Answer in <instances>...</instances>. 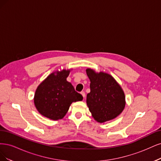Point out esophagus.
<instances>
[{"instance_id":"34e87169","label":"esophagus","mask_w":161,"mask_h":161,"mask_svg":"<svg viewBox=\"0 0 161 161\" xmlns=\"http://www.w3.org/2000/svg\"><path fill=\"white\" fill-rule=\"evenodd\" d=\"M81 94L82 95L83 97H85V96H86V93H85L84 92H81Z\"/></svg>"}]
</instances>
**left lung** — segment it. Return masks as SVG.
Instances as JSON below:
<instances>
[{"label": "left lung", "mask_w": 161, "mask_h": 161, "mask_svg": "<svg viewBox=\"0 0 161 161\" xmlns=\"http://www.w3.org/2000/svg\"><path fill=\"white\" fill-rule=\"evenodd\" d=\"M90 80V92L87 94V105L98 122L116 118L125 107V96L121 87L108 74L86 69Z\"/></svg>", "instance_id": "1"}]
</instances>
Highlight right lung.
Segmentation results:
<instances>
[{
    "mask_svg": "<svg viewBox=\"0 0 161 161\" xmlns=\"http://www.w3.org/2000/svg\"><path fill=\"white\" fill-rule=\"evenodd\" d=\"M70 70L52 73L37 87L34 97L36 108L41 115L53 120L63 118L72 102L83 96L67 81Z\"/></svg>",
    "mask_w": 161,
    "mask_h": 161,
    "instance_id": "1",
    "label": "right lung"
}]
</instances>
